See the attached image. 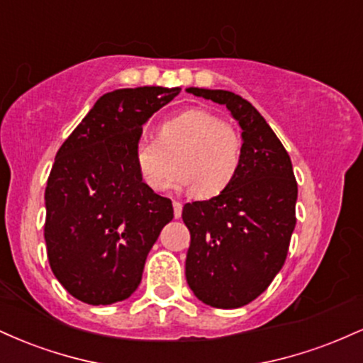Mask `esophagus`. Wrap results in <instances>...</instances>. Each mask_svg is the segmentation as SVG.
<instances>
[{"label":"esophagus","mask_w":363,"mask_h":363,"mask_svg":"<svg viewBox=\"0 0 363 363\" xmlns=\"http://www.w3.org/2000/svg\"><path fill=\"white\" fill-rule=\"evenodd\" d=\"M172 206H174V216H176V218H181V213H182V205H181V203L174 201Z\"/></svg>","instance_id":"34e87169"}]
</instances>
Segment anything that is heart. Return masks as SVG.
<instances>
[{
    "label": "heart",
    "instance_id": "1",
    "mask_svg": "<svg viewBox=\"0 0 363 363\" xmlns=\"http://www.w3.org/2000/svg\"><path fill=\"white\" fill-rule=\"evenodd\" d=\"M133 158L141 181L152 191L169 186L177 164L176 186L189 187L199 198H213L239 174L242 138L213 112L187 109L165 119L157 140L141 138Z\"/></svg>",
    "mask_w": 363,
    "mask_h": 363
}]
</instances>
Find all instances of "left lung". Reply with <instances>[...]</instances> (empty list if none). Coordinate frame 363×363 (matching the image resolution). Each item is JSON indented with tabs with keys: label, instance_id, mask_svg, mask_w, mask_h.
<instances>
[{
	"label": "left lung",
	"instance_id": "obj_1",
	"mask_svg": "<svg viewBox=\"0 0 363 363\" xmlns=\"http://www.w3.org/2000/svg\"><path fill=\"white\" fill-rule=\"evenodd\" d=\"M223 104L242 128V164L223 193L186 203V280L216 309H237L269 286L285 264L295 223L297 181L289 153L251 102L227 90L187 89Z\"/></svg>",
	"mask_w": 363,
	"mask_h": 363
}]
</instances>
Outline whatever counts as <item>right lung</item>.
Returning <instances> with one entry per match:
<instances>
[{
	"mask_svg": "<svg viewBox=\"0 0 363 363\" xmlns=\"http://www.w3.org/2000/svg\"><path fill=\"white\" fill-rule=\"evenodd\" d=\"M181 89L140 86L102 95L61 148L45 186L44 239L54 277L78 301L109 306L128 298L172 201L136 170L143 124Z\"/></svg>",
	"mask_w": 363,
	"mask_h": 363,
	"instance_id": "1",
	"label": "right lung"
}]
</instances>
